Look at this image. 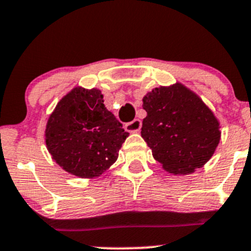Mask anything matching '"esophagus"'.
Masks as SVG:
<instances>
[{
    "mask_svg": "<svg viewBox=\"0 0 251 251\" xmlns=\"http://www.w3.org/2000/svg\"><path fill=\"white\" fill-rule=\"evenodd\" d=\"M142 127V123L140 119H135V120L130 121V123L126 124V130L128 132H138Z\"/></svg>",
    "mask_w": 251,
    "mask_h": 251,
    "instance_id": "34e87169",
    "label": "esophagus"
}]
</instances>
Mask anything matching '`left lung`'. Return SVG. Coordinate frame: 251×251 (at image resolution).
<instances>
[{"instance_id": "obj_1", "label": "left lung", "mask_w": 251, "mask_h": 251, "mask_svg": "<svg viewBox=\"0 0 251 251\" xmlns=\"http://www.w3.org/2000/svg\"><path fill=\"white\" fill-rule=\"evenodd\" d=\"M143 109L142 137L169 173H193L211 158L220 124L196 93L181 83L154 88L143 98Z\"/></svg>"}]
</instances>
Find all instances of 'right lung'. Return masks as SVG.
<instances>
[{"mask_svg":"<svg viewBox=\"0 0 251 251\" xmlns=\"http://www.w3.org/2000/svg\"><path fill=\"white\" fill-rule=\"evenodd\" d=\"M97 88L76 87L60 100L46 126V144L55 163L75 176H100L118 159L128 136L103 104Z\"/></svg>","mask_w":251,"mask_h":251,"instance_id":"add662e5","label":"right lung"}]
</instances>
